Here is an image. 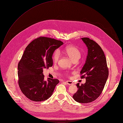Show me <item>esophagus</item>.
I'll use <instances>...</instances> for the list:
<instances>
[{"instance_id": "34e87169", "label": "esophagus", "mask_w": 123, "mask_h": 123, "mask_svg": "<svg viewBox=\"0 0 123 123\" xmlns=\"http://www.w3.org/2000/svg\"><path fill=\"white\" fill-rule=\"evenodd\" d=\"M68 85H69V86H71V85H73V83L72 82V81H70V80H67L66 81V82Z\"/></svg>"}]
</instances>
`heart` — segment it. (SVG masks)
I'll return each instance as SVG.
<instances>
[{"mask_svg":"<svg viewBox=\"0 0 123 123\" xmlns=\"http://www.w3.org/2000/svg\"><path fill=\"white\" fill-rule=\"evenodd\" d=\"M60 52L59 51L56 50L54 53L52 58L54 63H57L58 61L60 55ZM64 52L72 61H78L81 56L79 50L76 47L72 46L67 47L64 50Z\"/></svg>","mask_w":123,"mask_h":123,"instance_id":"obj_1","label":"heart"}]
</instances>
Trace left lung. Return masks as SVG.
<instances>
[{
    "label": "left lung",
    "mask_w": 123,
    "mask_h": 123,
    "mask_svg": "<svg viewBox=\"0 0 123 123\" xmlns=\"http://www.w3.org/2000/svg\"><path fill=\"white\" fill-rule=\"evenodd\" d=\"M88 49L86 63L80 73L81 78H86L84 84H76L78 90L73 96L74 99L81 103H87L96 100L101 94L109 71L104 53L100 46L88 37L81 38Z\"/></svg>",
    "instance_id": "1"
}]
</instances>
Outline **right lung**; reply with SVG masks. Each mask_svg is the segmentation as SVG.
I'll return each mask as SVG.
<instances>
[{"label":"right lung","instance_id":"right-lung-1","mask_svg":"<svg viewBox=\"0 0 123 123\" xmlns=\"http://www.w3.org/2000/svg\"><path fill=\"white\" fill-rule=\"evenodd\" d=\"M60 40L47 37L33 40L26 47L18 65V84L22 93L34 101L47 100L52 95L58 79H44L43 68L53 64L55 51L63 45Z\"/></svg>","mask_w":123,"mask_h":123}]
</instances>
